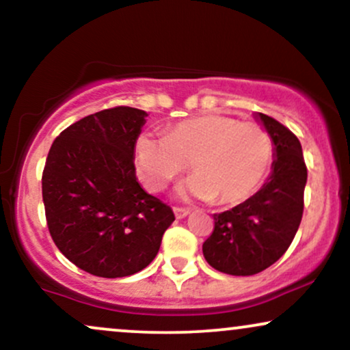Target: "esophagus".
Segmentation results:
<instances>
[{"label":"esophagus","instance_id":"1","mask_svg":"<svg viewBox=\"0 0 350 350\" xmlns=\"http://www.w3.org/2000/svg\"><path fill=\"white\" fill-rule=\"evenodd\" d=\"M189 214V208L186 207H174V215L176 219H184Z\"/></svg>","mask_w":350,"mask_h":350}]
</instances>
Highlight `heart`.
Masks as SVG:
<instances>
[{
    "label": "heart",
    "mask_w": 350,
    "mask_h": 350,
    "mask_svg": "<svg viewBox=\"0 0 350 350\" xmlns=\"http://www.w3.org/2000/svg\"><path fill=\"white\" fill-rule=\"evenodd\" d=\"M275 144L255 122L208 113L180 122L166 136L143 133L135 143V167L148 191L161 192L186 171V192L219 206H235L255 194L267 178Z\"/></svg>",
    "instance_id": "heart-1"
}]
</instances>
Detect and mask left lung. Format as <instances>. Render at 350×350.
<instances>
[{
    "label": "left lung",
    "mask_w": 350,
    "mask_h": 350,
    "mask_svg": "<svg viewBox=\"0 0 350 350\" xmlns=\"http://www.w3.org/2000/svg\"><path fill=\"white\" fill-rule=\"evenodd\" d=\"M275 144L271 176L250 199L214 214L202 245L207 263L234 276L267 270L288 250L303 219L308 170L299 139L284 124L258 113Z\"/></svg>",
    "instance_id": "left-lung-1"
}]
</instances>
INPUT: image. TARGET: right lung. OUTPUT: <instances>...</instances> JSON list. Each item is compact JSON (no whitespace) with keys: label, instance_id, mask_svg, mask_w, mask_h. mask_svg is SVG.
<instances>
[{"label":"right lung","instance_id":"obj_1","mask_svg":"<svg viewBox=\"0 0 350 350\" xmlns=\"http://www.w3.org/2000/svg\"><path fill=\"white\" fill-rule=\"evenodd\" d=\"M146 111L115 107L79 120L52 143L42 171L49 234L80 270L102 278L142 271L174 220L139 186L135 143Z\"/></svg>","mask_w":350,"mask_h":350}]
</instances>
